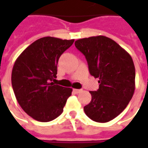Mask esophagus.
<instances>
[{
    "label": "esophagus",
    "instance_id": "1",
    "mask_svg": "<svg viewBox=\"0 0 148 148\" xmlns=\"http://www.w3.org/2000/svg\"><path fill=\"white\" fill-rule=\"evenodd\" d=\"M74 93H80L81 91H82V90H77V89H74Z\"/></svg>",
    "mask_w": 148,
    "mask_h": 148
}]
</instances>
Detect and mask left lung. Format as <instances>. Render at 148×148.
I'll return each mask as SVG.
<instances>
[{
    "instance_id": "left-lung-1",
    "label": "left lung",
    "mask_w": 148,
    "mask_h": 148,
    "mask_svg": "<svg viewBox=\"0 0 148 148\" xmlns=\"http://www.w3.org/2000/svg\"><path fill=\"white\" fill-rule=\"evenodd\" d=\"M75 47L86 58L90 74L98 78L99 89L84 107L91 120L106 123L127 107L135 91L136 70L131 55L110 38L97 36L77 39Z\"/></svg>"
}]
</instances>
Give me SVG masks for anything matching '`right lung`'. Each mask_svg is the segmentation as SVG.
<instances>
[{"label":"right lung","mask_w":148,"mask_h":148,"mask_svg":"<svg viewBox=\"0 0 148 148\" xmlns=\"http://www.w3.org/2000/svg\"><path fill=\"white\" fill-rule=\"evenodd\" d=\"M74 39L47 36L37 39L16 58L12 86L19 105L36 121L48 122L61 115L71 88L51 82L56 77L58 58Z\"/></svg>","instance_id":"right-lung-1"}]
</instances>
